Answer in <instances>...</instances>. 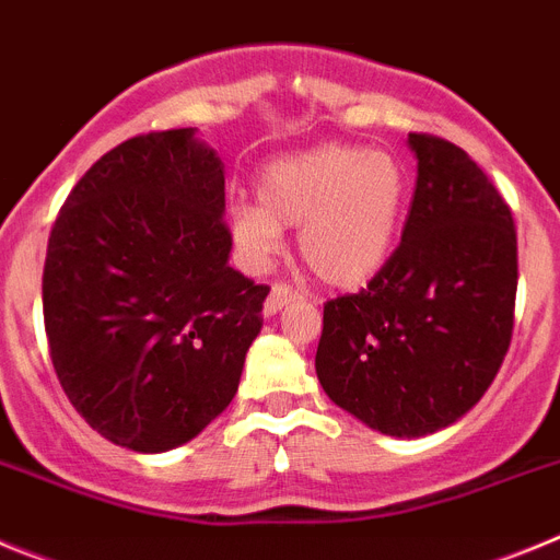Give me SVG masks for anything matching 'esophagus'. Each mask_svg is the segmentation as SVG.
Masks as SVG:
<instances>
[{"label":"esophagus","mask_w":560,"mask_h":560,"mask_svg":"<svg viewBox=\"0 0 560 560\" xmlns=\"http://www.w3.org/2000/svg\"><path fill=\"white\" fill-rule=\"evenodd\" d=\"M300 291L294 289V285H285V283H275L271 285L269 296H266V303H264V314L271 316L277 314V311L283 308L285 303H291V300H300Z\"/></svg>","instance_id":"1"}]
</instances>
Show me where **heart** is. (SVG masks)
Returning <instances> with one entry per match:
<instances>
[{
  "instance_id": "heart-1",
  "label": "heart",
  "mask_w": 560,
  "mask_h": 560,
  "mask_svg": "<svg viewBox=\"0 0 560 560\" xmlns=\"http://www.w3.org/2000/svg\"><path fill=\"white\" fill-rule=\"evenodd\" d=\"M257 205L230 212L232 241L264 264L300 226V252L323 283L355 289L387 264L407 207V171L387 151L323 145L266 167Z\"/></svg>"
}]
</instances>
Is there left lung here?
Here are the masks:
<instances>
[{
    "label": "left lung",
    "instance_id": "obj_1",
    "mask_svg": "<svg viewBox=\"0 0 560 560\" xmlns=\"http://www.w3.org/2000/svg\"><path fill=\"white\" fill-rule=\"evenodd\" d=\"M412 207L387 264L328 300L316 378L336 407L393 438L452 427L511 348L516 226L482 167L454 142L409 133Z\"/></svg>",
    "mask_w": 560,
    "mask_h": 560
}]
</instances>
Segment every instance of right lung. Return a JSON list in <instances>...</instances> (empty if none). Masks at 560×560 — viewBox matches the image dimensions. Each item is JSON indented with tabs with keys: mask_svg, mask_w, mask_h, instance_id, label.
Segmentation results:
<instances>
[{
	"mask_svg": "<svg viewBox=\"0 0 560 560\" xmlns=\"http://www.w3.org/2000/svg\"><path fill=\"white\" fill-rule=\"evenodd\" d=\"M230 249L224 165L192 128L137 133L72 187L49 232L44 330L97 434L167 452L230 407L269 294Z\"/></svg>",
	"mask_w": 560,
	"mask_h": 560,
	"instance_id": "1",
	"label": "right lung"
}]
</instances>
